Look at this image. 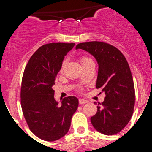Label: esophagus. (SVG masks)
Instances as JSON below:
<instances>
[{"mask_svg":"<svg viewBox=\"0 0 152 152\" xmlns=\"http://www.w3.org/2000/svg\"><path fill=\"white\" fill-rule=\"evenodd\" d=\"M88 102V100H85V99H82V98H80L79 99V103L80 104H84V103H87Z\"/></svg>","mask_w":152,"mask_h":152,"instance_id":"34e87169","label":"esophagus"}]
</instances>
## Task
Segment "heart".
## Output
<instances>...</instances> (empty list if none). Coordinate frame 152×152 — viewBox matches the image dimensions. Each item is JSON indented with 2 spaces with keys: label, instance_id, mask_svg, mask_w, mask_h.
Returning a JSON list of instances; mask_svg holds the SVG:
<instances>
[{
  "label": "heart",
  "instance_id": "b5f03b06",
  "mask_svg": "<svg viewBox=\"0 0 152 152\" xmlns=\"http://www.w3.org/2000/svg\"><path fill=\"white\" fill-rule=\"evenodd\" d=\"M86 60H88V58H83V59H81V61H82V62H84V61H86ZM64 62L63 63L62 66H61V72H62L63 68H64Z\"/></svg>",
  "mask_w": 152,
  "mask_h": 152
}]
</instances>
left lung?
I'll list each match as a JSON object with an SVG mask.
<instances>
[{"mask_svg":"<svg viewBox=\"0 0 152 152\" xmlns=\"http://www.w3.org/2000/svg\"><path fill=\"white\" fill-rule=\"evenodd\" d=\"M75 49L95 58L98 64L96 88H101L106 95L91 118V123L100 133L115 135L128 124L133 113L135 88L128 62L119 49L106 42H82Z\"/></svg>","mask_w":152,"mask_h":152,"instance_id":"8db88e82","label":"left lung"}]
</instances>
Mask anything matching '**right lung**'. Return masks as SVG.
I'll list each match as a JSON object with an SVG mask.
<instances>
[{"mask_svg":"<svg viewBox=\"0 0 152 152\" xmlns=\"http://www.w3.org/2000/svg\"><path fill=\"white\" fill-rule=\"evenodd\" d=\"M75 43H49L42 45L26 64L21 85V107L31 132L48 142L66 135L73 114L78 107V99L70 96L55 100V80L62 61Z\"/></svg>","mask_w":152,"mask_h":152,"instance_id":"add662e5","label":"right lung"}]
</instances>
